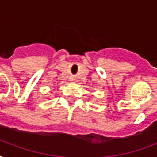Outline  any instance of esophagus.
Listing matches in <instances>:
<instances>
[{"label":"esophagus","mask_w":157,"mask_h":157,"mask_svg":"<svg viewBox=\"0 0 157 157\" xmlns=\"http://www.w3.org/2000/svg\"><path fill=\"white\" fill-rule=\"evenodd\" d=\"M76 81V78H75V77H72V78H71V81H72V82H75Z\"/></svg>","instance_id":"34e87169"}]
</instances>
